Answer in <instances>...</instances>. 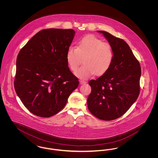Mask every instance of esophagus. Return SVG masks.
<instances>
[{"mask_svg": "<svg viewBox=\"0 0 158 158\" xmlns=\"http://www.w3.org/2000/svg\"><path fill=\"white\" fill-rule=\"evenodd\" d=\"M80 83H81V85H82V84H85V83H86V81H85L84 80H81V81H80Z\"/></svg>", "mask_w": 158, "mask_h": 158, "instance_id": "34e87169", "label": "esophagus"}]
</instances>
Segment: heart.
I'll use <instances>...</instances> for the list:
<instances>
[{
  "label": "heart",
  "mask_w": 158,
  "mask_h": 158,
  "mask_svg": "<svg viewBox=\"0 0 158 158\" xmlns=\"http://www.w3.org/2000/svg\"><path fill=\"white\" fill-rule=\"evenodd\" d=\"M84 57V65L75 72V75L83 78L94 74L102 75L111 68L114 59L112 47L92 35L80 38L75 47L68 48L66 59L71 70L76 71Z\"/></svg>",
  "instance_id": "1"
}]
</instances>
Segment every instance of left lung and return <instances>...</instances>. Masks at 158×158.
Wrapping results in <instances>:
<instances>
[{"instance_id": "8db88e82", "label": "left lung", "mask_w": 158, "mask_h": 158, "mask_svg": "<svg viewBox=\"0 0 158 158\" xmlns=\"http://www.w3.org/2000/svg\"><path fill=\"white\" fill-rule=\"evenodd\" d=\"M98 31L112 47L114 59L105 73L89 82L91 93L87 104L97 118L113 120L126 113L138 98L141 67L126 41L108 32Z\"/></svg>"}]
</instances>
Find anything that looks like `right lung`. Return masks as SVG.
<instances>
[{"instance_id":"1","label":"right lung","mask_w":158,"mask_h":158,"mask_svg":"<svg viewBox=\"0 0 158 158\" xmlns=\"http://www.w3.org/2000/svg\"><path fill=\"white\" fill-rule=\"evenodd\" d=\"M75 32L50 28L39 31L18 53L14 88L24 106L41 117H52L66 104L79 79L66 59Z\"/></svg>"}]
</instances>
